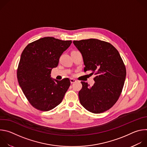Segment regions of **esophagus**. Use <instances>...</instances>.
<instances>
[{
	"label": "esophagus",
	"instance_id": "34e87169",
	"mask_svg": "<svg viewBox=\"0 0 147 147\" xmlns=\"http://www.w3.org/2000/svg\"><path fill=\"white\" fill-rule=\"evenodd\" d=\"M70 82H71V84L74 83V82H76V80L73 79V78H70Z\"/></svg>",
	"mask_w": 147,
	"mask_h": 147
}]
</instances>
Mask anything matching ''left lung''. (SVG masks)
Here are the masks:
<instances>
[{
  "instance_id": "8db88e82",
  "label": "left lung",
  "mask_w": 147,
  "mask_h": 147,
  "mask_svg": "<svg viewBox=\"0 0 147 147\" xmlns=\"http://www.w3.org/2000/svg\"><path fill=\"white\" fill-rule=\"evenodd\" d=\"M73 44L82 54L84 71H91L96 75L92 87L81 81L80 103L94 113L109 110L118 100L126 76L119 52L110 43L96 39L74 40Z\"/></svg>"
}]
</instances>
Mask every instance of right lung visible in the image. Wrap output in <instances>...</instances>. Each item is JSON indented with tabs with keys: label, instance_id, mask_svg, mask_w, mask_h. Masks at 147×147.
I'll return each instance as SVG.
<instances>
[{
	"label": "right lung",
	"instance_id": "obj_1",
	"mask_svg": "<svg viewBox=\"0 0 147 147\" xmlns=\"http://www.w3.org/2000/svg\"><path fill=\"white\" fill-rule=\"evenodd\" d=\"M71 42L44 37L29 44L23 51L17 69V79L26 97L36 109L49 111L55 108L69 89V78L58 81L52 78L51 73Z\"/></svg>",
	"mask_w": 147,
	"mask_h": 147
}]
</instances>
